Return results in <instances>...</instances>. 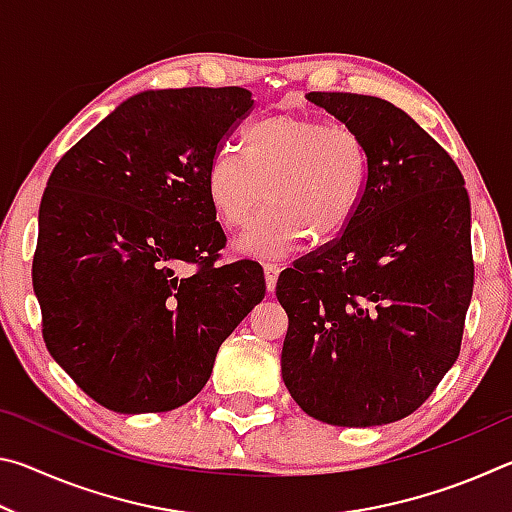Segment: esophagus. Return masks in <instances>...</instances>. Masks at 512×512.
<instances>
[{"instance_id":"obj_1","label":"esophagus","mask_w":512,"mask_h":512,"mask_svg":"<svg viewBox=\"0 0 512 512\" xmlns=\"http://www.w3.org/2000/svg\"><path fill=\"white\" fill-rule=\"evenodd\" d=\"M282 266L277 262H266L264 264V277H266V289L273 291L275 284H277V275H280Z\"/></svg>"}]
</instances>
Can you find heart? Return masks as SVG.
Returning <instances> with one entry per match:
<instances>
[{
    "label": "heart",
    "instance_id": "b5f03b06",
    "mask_svg": "<svg viewBox=\"0 0 512 512\" xmlns=\"http://www.w3.org/2000/svg\"><path fill=\"white\" fill-rule=\"evenodd\" d=\"M239 149L241 158L216 155L205 189L228 230L248 228L266 192L268 210L235 246L241 255H289L305 237L327 244L352 223L370 173L368 149L352 128L275 112L241 133Z\"/></svg>",
    "mask_w": 512,
    "mask_h": 512
}]
</instances>
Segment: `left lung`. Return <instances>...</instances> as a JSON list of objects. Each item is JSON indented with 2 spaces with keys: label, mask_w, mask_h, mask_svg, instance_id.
I'll use <instances>...</instances> for the list:
<instances>
[{
  "label": "left lung",
  "mask_w": 512,
  "mask_h": 512,
  "mask_svg": "<svg viewBox=\"0 0 512 512\" xmlns=\"http://www.w3.org/2000/svg\"><path fill=\"white\" fill-rule=\"evenodd\" d=\"M307 99L361 137L370 173L343 235L277 280L289 316L282 379L311 418L379 427L418 409L461 352L470 196L443 146L391 101Z\"/></svg>",
  "instance_id": "left-lung-1"
}]
</instances>
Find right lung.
Here are the masks:
<instances>
[{"mask_svg": "<svg viewBox=\"0 0 512 512\" xmlns=\"http://www.w3.org/2000/svg\"><path fill=\"white\" fill-rule=\"evenodd\" d=\"M250 108L244 88L146 90L51 171L33 257L42 336L76 386L110 411L187 404L264 298L257 262L214 264L225 235L205 189ZM183 261L197 273L178 276Z\"/></svg>", "mask_w": 512, "mask_h": 512, "instance_id": "1", "label": "right lung"}]
</instances>
